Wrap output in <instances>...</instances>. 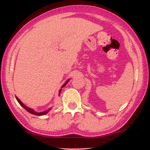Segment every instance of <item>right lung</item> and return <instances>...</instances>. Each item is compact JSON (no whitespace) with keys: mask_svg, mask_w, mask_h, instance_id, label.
Masks as SVG:
<instances>
[{"mask_svg":"<svg viewBox=\"0 0 150 150\" xmlns=\"http://www.w3.org/2000/svg\"><path fill=\"white\" fill-rule=\"evenodd\" d=\"M69 81V80H67V81L65 82V83H64V85H63V86L62 87H61V88H63V87H65V85H67V83H68V81ZM61 89L59 90V94H60V92H61ZM16 100H18V102H19V104H20V105H21L22 107H23L24 109H25L26 110H27L28 112H29L30 113H31V114H33V115H39V116H40V115H45V114H46V113H48V112L50 111V110L51 109V108H49L48 110H45V111H43V112H35V110H33V109H32V108H28V107H27V106H25L24 105V104L22 103V102L20 101V100H19V98H17V97H16Z\"/></svg>","mask_w":150,"mask_h":150,"instance_id":"add662e5","label":"right lung"}]
</instances>
